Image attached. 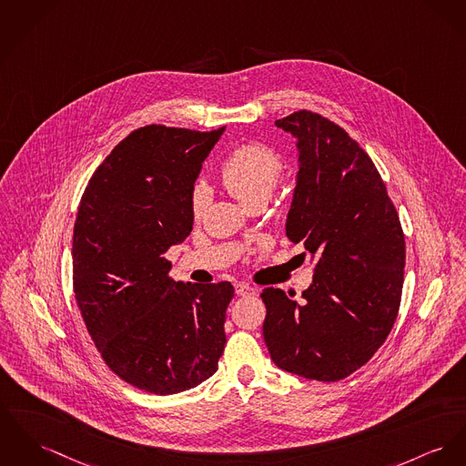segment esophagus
I'll use <instances>...</instances> for the list:
<instances>
[{
	"mask_svg": "<svg viewBox=\"0 0 466 466\" xmlns=\"http://www.w3.org/2000/svg\"><path fill=\"white\" fill-rule=\"evenodd\" d=\"M235 291H237V295H240V297H252V295H256V288L254 286H250V284H246V282H238L237 286H235Z\"/></svg>",
	"mask_w": 466,
	"mask_h": 466,
	"instance_id": "34e87169",
	"label": "esophagus"
}]
</instances>
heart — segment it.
<instances>
[{
	"mask_svg": "<svg viewBox=\"0 0 466 466\" xmlns=\"http://www.w3.org/2000/svg\"><path fill=\"white\" fill-rule=\"evenodd\" d=\"M284 164L272 148L261 143H244L224 158L218 178L244 207L258 199H268L279 182ZM207 188L198 186L192 192V214L199 218L207 207Z\"/></svg>",
	"mask_w": 466,
	"mask_h": 466,
	"instance_id": "b5f03b06",
	"label": "heart"
}]
</instances>
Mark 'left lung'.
<instances>
[{"mask_svg":"<svg viewBox=\"0 0 466 466\" xmlns=\"http://www.w3.org/2000/svg\"><path fill=\"white\" fill-rule=\"evenodd\" d=\"M276 125L297 137L300 162L286 235L318 261L300 300L263 289V338L280 370L339 381L392 330L403 291V228L371 157L344 128L306 109Z\"/></svg>","mask_w":466,"mask_h":466,"instance_id":"8db88e82","label":"left lung"}]
</instances>
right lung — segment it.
Listing matches in <instances>:
<instances>
[{
    "label": "right lung",
    "mask_w": 466,
    "mask_h": 466,
    "mask_svg": "<svg viewBox=\"0 0 466 466\" xmlns=\"http://www.w3.org/2000/svg\"><path fill=\"white\" fill-rule=\"evenodd\" d=\"M222 132L136 128L79 203L72 279L81 316L107 368L150 394L199 385L224 351L231 282H177L164 258L192 231L194 182Z\"/></svg>",
    "instance_id": "obj_1"
}]
</instances>
